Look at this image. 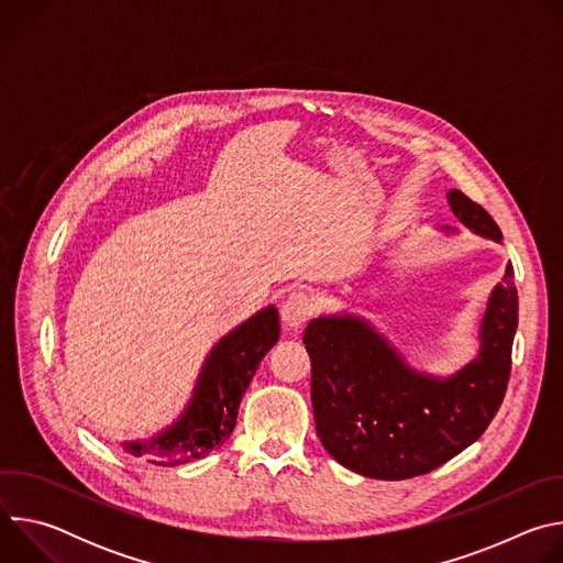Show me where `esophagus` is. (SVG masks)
<instances>
[{
    "instance_id": "1",
    "label": "esophagus",
    "mask_w": 563,
    "mask_h": 563,
    "mask_svg": "<svg viewBox=\"0 0 563 563\" xmlns=\"http://www.w3.org/2000/svg\"><path fill=\"white\" fill-rule=\"evenodd\" d=\"M316 311V302L309 294L305 291H291L287 296V300L280 307V320H283V328L287 332H298L302 330V325L307 320L313 316Z\"/></svg>"
}]
</instances>
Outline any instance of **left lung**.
<instances>
[{
  "label": "left lung",
  "mask_w": 563,
  "mask_h": 563,
  "mask_svg": "<svg viewBox=\"0 0 563 563\" xmlns=\"http://www.w3.org/2000/svg\"><path fill=\"white\" fill-rule=\"evenodd\" d=\"M452 213L481 238L501 243L490 213L459 189ZM456 235L454 227H441ZM519 298L512 265L493 287L472 361L448 376L415 369L378 328L356 311L309 320L311 408L323 448L347 470L383 481L432 472L486 432L510 376Z\"/></svg>",
  "instance_id": "obj_1"
}]
</instances>
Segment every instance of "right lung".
Masks as SVG:
<instances>
[{
	"mask_svg": "<svg viewBox=\"0 0 563 563\" xmlns=\"http://www.w3.org/2000/svg\"><path fill=\"white\" fill-rule=\"evenodd\" d=\"M278 336L276 305H267L235 325L207 354L178 419L148 439L120 441L122 450L153 465L174 467L220 448L235 428L240 398Z\"/></svg>",
	"mask_w": 563,
	"mask_h": 563,
	"instance_id": "1",
	"label": "right lung"
}]
</instances>
